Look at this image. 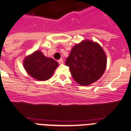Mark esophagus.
<instances>
[{"label": "esophagus", "mask_w": 131, "mask_h": 131, "mask_svg": "<svg viewBox=\"0 0 131 131\" xmlns=\"http://www.w3.org/2000/svg\"><path fill=\"white\" fill-rule=\"evenodd\" d=\"M58 63L59 64H63V60L62 59H60L58 61Z\"/></svg>", "instance_id": "esophagus-1"}]
</instances>
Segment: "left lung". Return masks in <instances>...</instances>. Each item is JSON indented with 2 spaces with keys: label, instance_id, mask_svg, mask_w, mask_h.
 Segmentation results:
<instances>
[{
  "label": "left lung",
  "instance_id": "8db88e82",
  "mask_svg": "<svg viewBox=\"0 0 131 131\" xmlns=\"http://www.w3.org/2000/svg\"><path fill=\"white\" fill-rule=\"evenodd\" d=\"M73 79L81 85H90L102 77L107 67L105 52L98 43L84 40L71 50L66 61Z\"/></svg>",
  "mask_w": 131,
  "mask_h": 131
}]
</instances>
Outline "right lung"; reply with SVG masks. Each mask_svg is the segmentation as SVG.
Wrapping results in <instances>:
<instances>
[{
  "label": "right lung",
  "mask_w": 131,
  "mask_h": 131,
  "mask_svg": "<svg viewBox=\"0 0 131 131\" xmlns=\"http://www.w3.org/2000/svg\"><path fill=\"white\" fill-rule=\"evenodd\" d=\"M23 65L25 70L31 77L43 81L52 77L59 63L53 59L44 56L40 50H36L25 57Z\"/></svg>",
  "instance_id": "obj_1"
}]
</instances>
